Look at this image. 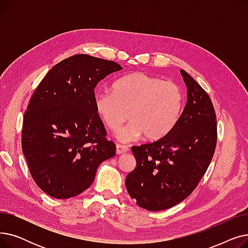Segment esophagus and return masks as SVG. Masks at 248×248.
I'll list each match as a JSON object with an SVG mask.
<instances>
[{"instance_id": "1", "label": "esophagus", "mask_w": 248, "mask_h": 248, "mask_svg": "<svg viewBox=\"0 0 248 248\" xmlns=\"http://www.w3.org/2000/svg\"><path fill=\"white\" fill-rule=\"evenodd\" d=\"M126 152H128V148L126 146H123V145H120V144L116 145V154L117 155H122V154H124Z\"/></svg>"}]
</instances>
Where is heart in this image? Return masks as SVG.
Instances as JSON below:
<instances>
[{
	"mask_svg": "<svg viewBox=\"0 0 248 248\" xmlns=\"http://www.w3.org/2000/svg\"><path fill=\"white\" fill-rule=\"evenodd\" d=\"M97 115L110 131L127 142L144 135L149 140L162 139L178 123L184 108V93L174 82L164 81L146 73L135 72L117 80L112 91L94 95Z\"/></svg>",
	"mask_w": 248,
	"mask_h": 248,
	"instance_id": "heart-1",
	"label": "heart"
}]
</instances>
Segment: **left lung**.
<instances>
[{
	"label": "left lung",
	"mask_w": 248,
	"mask_h": 248,
	"mask_svg": "<svg viewBox=\"0 0 248 248\" xmlns=\"http://www.w3.org/2000/svg\"><path fill=\"white\" fill-rule=\"evenodd\" d=\"M187 103L172 131L150 144L132 147L137 166L125 179L129 196L149 211L171 208L197 187L216 148L217 123L212 101L185 70Z\"/></svg>",
	"instance_id": "obj_1"
}]
</instances>
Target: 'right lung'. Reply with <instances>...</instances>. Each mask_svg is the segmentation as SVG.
I'll return each mask as SVG.
<instances>
[{"mask_svg": "<svg viewBox=\"0 0 248 248\" xmlns=\"http://www.w3.org/2000/svg\"><path fill=\"white\" fill-rule=\"evenodd\" d=\"M122 66L86 54L57 63L35 89L24 113L22 151L35 183L68 199L90 187L115 145L94 108V88Z\"/></svg>", "mask_w": 248, "mask_h": 248, "instance_id": "obj_1", "label": "right lung"}]
</instances>
